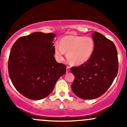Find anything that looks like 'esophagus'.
<instances>
[{"label":"esophagus","mask_w":127,"mask_h":127,"mask_svg":"<svg viewBox=\"0 0 127 127\" xmlns=\"http://www.w3.org/2000/svg\"><path fill=\"white\" fill-rule=\"evenodd\" d=\"M70 71V67L69 66H67L66 67V72L67 73V72H68Z\"/></svg>","instance_id":"obj_1"}]
</instances>
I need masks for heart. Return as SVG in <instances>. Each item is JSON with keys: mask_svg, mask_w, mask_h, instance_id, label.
Returning <instances> with one entry per match:
<instances>
[{"mask_svg": "<svg viewBox=\"0 0 127 127\" xmlns=\"http://www.w3.org/2000/svg\"><path fill=\"white\" fill-rule=\"evenodd\" d=\"M94 46V40L88 36H65L61 39L60 43L54 44V55L57 61L62 62L67 52V59L70 63L81 65L91 58Z\"/></svg>", "mask_w": 127, "mask_h": 127, "instance_id": "obj_1", "label": "heart"}]
</instances>
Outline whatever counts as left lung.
Listing matches in <instances>:
<instances>
[{
    "mask_svg": "<svg viewBox=\"0 0 127 127\" xmlns=\"http://www.w3.org/2000/svg\"><path fill=\"white\" fill-rule=\"evenodd\" d=\"M95 43L91 58L85 63L71 67L75 80L71 85L76 95L94 99L109 88L118 72V58L113 42L97 32L92 34Z\"/></svg>",
    "mask_w": 127,
    "mask_h": 127,
    "instance_id": "left-lung-1",
    "label": "left lung"
}]
</instances>
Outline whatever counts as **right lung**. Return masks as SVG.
I'll return each instance as SVG.
<instances>
[{
	"instance_id": "add662e5",
	"label": "right lung",
	"mask_w": 127,
	"mask_h": 127,
	"mask_svg": "<svg viewBox=\"0 0 127 127\" xmlns=\"http://www.w3.org/2000/svg\"><path fill=\"white\" fill-rule=\"evenodd\" d=\"M54 33L34 32L17 39L11 48L9 75L16 90L29 99L47 97L65 73L66 65L54 56Z\"/></svg>"
}]
</instances>
